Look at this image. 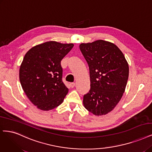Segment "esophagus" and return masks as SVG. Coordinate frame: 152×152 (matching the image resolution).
<instances>
[{"label":"esophagus","instance_id":"1","mask_svg":"<svg viewBox=\"0 0 152 152\" xmlns=\"http://www.w3.org/2000/svg\"><path fill=\"white\" fill-rule=\"evenodd\" d=\"M70 87H71L72 88H74V87H75V83H74V82L70 83Z\"/></svg>","mask_w":152,"mask_h":152}]
</instances>
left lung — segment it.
<instances>
[{
  "label": "left lung",
  "mask_w": 152,
  "mask_h": 152,
  "mask_svg": "<svg viewBox=\"0 0 152 152\" xmlns=\"http://www.w3.org/2000/svg\"><path fill=\"white\" fill-rule=\"evenodd\" d=\"M79 47L89 67L91 80L83 106L96 116L107 114L124 92L129 76L128 62L118 47L107 41L81 43Z\"/></svg>",
  "instance_id": "left-lung-1"
}]
</instances>
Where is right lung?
<instances>
[{"label":"right lung","mask_w":152,"mask_h":152,"mask_svg":"<svg viewBox=\"0 0 152 152\" xmlns=\"http://www.w3.org/2000/svg\"><path fill=\"white\" fill-rule=\"evenodd\" d=\"M73 43L50 41L31 48L19 69V80L30 101L38 109L50 111L60 106L69 92L62 82L61 61Z\"/></svg>","instance_id":"add662e5"}]
</instances>
